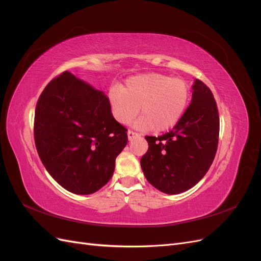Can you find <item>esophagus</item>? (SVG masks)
Returning <instances> with one entry per match:
<instances>
[{
	"label": "esophagus",
	"mask_w": 261,
	"mask_h": 261,
	"mask_svg": "<svg viewBox=\"0 0 261 261\" xmlns=\"http://www.w3.org/2000/svg\"><path fill=\"white\" fill-rule=\"evenodd\" d=\"M138 136H139V134H137V133H135V132H133V130H128V132H127L128 140H132V139L136 138V137H138Z\"/></svg>",
	"instance_id": "34e87169"
}]
</instances>
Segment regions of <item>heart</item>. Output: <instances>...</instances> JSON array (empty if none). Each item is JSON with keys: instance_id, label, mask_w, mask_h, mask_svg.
Wrapping results in <instances>:
<instances>
[{"instance_id": "b5f03b06", "label": "heart", "mask_w": 261, "mask_h": 261, "mask_svg": "<svg viewBox=\"0 0 261 261\" xmlns=\"http://www.w3.org/2000/svg\"><path fill=\"white\" fill-rule=\"evenodd\" d=\"M191 97L188 84L179 78L149 73L128 78L121 88L108 92L110 110L115 120L128 124L141 108L135 125L139 129L168 130L183 117Z\"/></svg>"}]
</instances>
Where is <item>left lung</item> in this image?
<instances>
[{"label": "left lung", "instance_id": "left-lung-1", "mask_svg": "<svg viewBox=\"0 0 261 261\" xmlns=\"http://www.w3.org/2000/svg\"><path fill=\"white\" fill-rule=\"evenodd\" d=\"M191 105L171 132L146 136L148 151L140 160L150 184L175 195L188 191L206 175L215 159L220 120L216 100L208 87L195 80Z\"/></svg>", "mask_w": 261, "mask_h": 261}]
</instances>
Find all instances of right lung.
Returning a JSON list of instances; mask_svg holds the SVG:
<instances>
[{"label": "right lung", "instance_id": "add662e5", "mask_svg": "<svg viewBox=\"0 0 261 261\" xmlns=\"http://www.w3.org/2000/svg\"><path fill=\"white\" fill-rule=\"evenodd\" d=\"M35 143L44 168L63 188L89 195L112 177L127 134L103 92L64 72L37 102Z\"/></svg>", "mask_w": 261, "mask_h": 261}]
</instances>
